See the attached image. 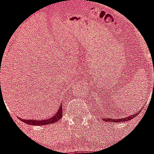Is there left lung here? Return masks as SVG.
<instances>
[{"label":"left lung","mask_w":154,"mask_h":154,"mask_svg":"<svg viewBox=\"0 0 154 154\" xmlns=\"http://www.w3.org/2000/svg\"><path fill=\"white\" fill-rule=\"evenodd\" d=\"M137 113L138 112H136L135 114H133V115L132 116H127V117H125V118H121V119H110V118H106V121H108V122H113V123H121V122H127V121L130 120V119H132L133 118H134L137 115Z\"/></svg>","instance_id":"obj_1"}]
</instances>
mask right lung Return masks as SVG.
Instances as JSON below:
<instances>
[{"mask_svg": "<svg viewBox=\"0 0 154 154\" xmlns=\"http://www.w3.org/2000/svg\"><path fill=\"white\" fill-rule=\"evenodd\" d=\"M62 107L61 106L58 108L57 112H55L53 116H51V117L48 119H24L22 121L24 123H27L29 125H33V126H42V125H48V124H53V123H56L57 121H58L62 117Z\"/></svg>", "mask_w": 154, "mask_h": 154, "instance_id": "right-lung-1", "label": "right lung"}]
</instances>
